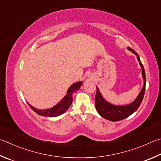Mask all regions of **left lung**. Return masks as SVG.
<instances>
[{"label": "left lung", "mask_w": 161, "mask_h": 161, "mask_svg": "<svg viewBox=\"0 0 161 161\" xmlns=\"http://www.w3.org/2000/svg\"><path fill=\"white\" fill-rule=\"evenodd\" d=\"M127 48L136 55L137 59H138L140 65H141L142 69V77L144 79V86H143L141 92H140L139 94L135 99V101L130 104L127 105V106H115V105L111 104L105 100L103 96H102L101 93L99 92L98 89L96 87L97 90H96V94L95 96L96 108L97 110L98 113L100 114V115L103 117V118L113 122L124 119L135 112L138 109L140 104L142 103L145 93L146 75L144 66H143L139 55L136 53V52L130 47H128Z\"/></svg>", "instance_id": "1"}]
</instances>
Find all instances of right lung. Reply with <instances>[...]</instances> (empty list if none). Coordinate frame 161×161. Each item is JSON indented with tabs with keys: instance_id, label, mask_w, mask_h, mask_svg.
Returning <instances> with one entry per match:
<instances>
[{
	"instance_id": "obj_1",
	"label": "right lung",
	"mask_w": 161,
	"mask_h": 161,
	"mask_svg": "<svg viewBox=\"0 0 161 161\" xmlns=\"http://www.w3.org/2000/svg\"><path fill=\"white\" fill-rule=\"evenodd\" d=\"M81 84H82L81 81H79V82L73 84L68 89V92H67V94L65 95V97H64L57 105H55V106L51 108L46 110H39L36 108L31 106L30 104H29V103H27L31 108L33 110V111L36 112L38 115L47 117H57L58 115H62V114L65 113V111L69 108V107L71 106V104L72 103L73 93L77 92V91L80 89V87L81 86Z\"/></svg>"
}]
</instances>
